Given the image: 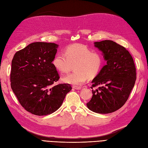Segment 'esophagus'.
Wrapping results in <instances>:
<instances>
[{"mask_svg": "<svg viewBox=\"0 0 148 148\" xmlns=\"http://www.w3.org/2000/svg\"><path fill=\"white\" fill-rule=\"evenodd\" d=\"M73 88H74L75 89H81L82 88V87L79 86H73Z\"/></svg>", "mask_w": 148, "mask_h": 148, "instance_id": "1", "label": "esophagus"}]
</instances>
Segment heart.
<instances>
[{
  "label": "heart",
  "instance_id": "heart-1",
  "mask_svg": "<svg viewBox=\"0 0 148 148\" xmlns=\"http://www.w3.org/2000/svg\"><path fill=\"white\" fill-rule=\"evenodd\" d=\"M104 58L101 52L92 51L81 44H71L64 50V54L57 53L52 60L53 67L61 73H68L74 65L75 71L62 78L66 83L80 85L88 77L92 78L99 73Z\"/></svg>",
  "mask_w": 148,
  "mask_h": 148
}]
</instances>
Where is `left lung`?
I'll use <instances>...</instances> for the list:
<instances>
[{"mask_svg": "<svg viewBox=\"0 0 148 148\" xmlns=\"http://www.w3.org/2000/svg\"><path fill=\"white\" fill-rule=\"evenodd\" d=\"M107 64L92 79V96L86 106L94 112L109 114L121 108L128 99L136 79L135 63L124 47L110 40L95 42ZM99 86L96 90L93 88Z\"/></svg>", "mask_w": 148, "mask_h": 148, "instance_id": "obj_1", "label": "left lung"}]
</instances>
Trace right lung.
I'll list each match as a JSON object with an SVG mask.
<instances>
[{"label": "right lung", "instance_id": "add662e5", "mask_svg": "<svg viewBox=\"0 0 148 148\" xmlns=\"http://www.w3.org/2000/svg\"><path fill=\"white\" fill-rule=\"evenodd\" d=\"M59 45L36 42L15 53L12 61L11 88L21 106L39 116L54 112L71 89L55 84L60 77L52 65Z\"/></svg>", "mask_w": 148, "mask_h": 148}]
</instances>
